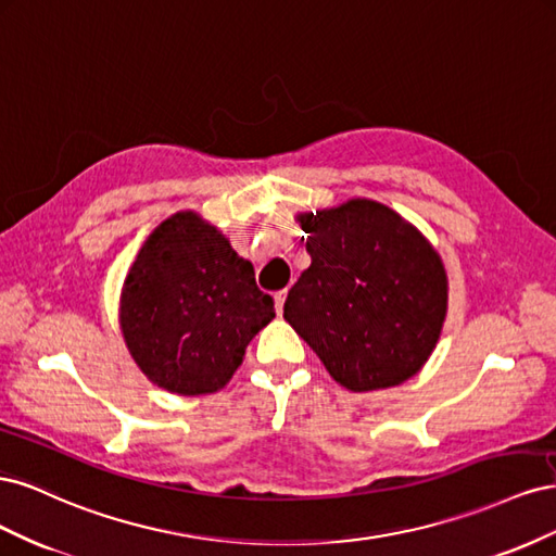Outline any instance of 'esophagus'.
Instances as JSON below:
<instances>
[{
    "mask_svg": "<svg viewBox=\"0 0 556 556\" xmlns=\"http://www.w3.org/2000/svg\"><path fill=\"white\" fill-rule=\"evenodd\" d=\"M276 313L280 315L282 313V306H285V299H288V290H280V292H276Z\"/></svg>",
    "mask_w": 556,
    "mask_h": 556,
    "instance_id": "34e87169",
    "label": "esophagus"
}]
</instances>
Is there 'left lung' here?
I'll list each match as a JSON object with an SVG mask.
<instances>
[{"label":"left lung","mask_w":556,"mask_h":556,"mask_svg":"<svg viewBox=\"0 0 556 556\" xmlns=\"http://www.w3.org/2000/svg\"><path fill=\"white\" fill-rule=\"evenodd\" d=\"M311 266L285 301L294 327L329 376L350 392L413 378L447 313L441 255L408 220L371 199L299 213Z\"/></svg>","instance_id":"obj_1"}]
</instances>
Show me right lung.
I'll use <instances>...</instances> for the list:
<instances>
[{"label":"right lung","instance_id":"right-lung-1","mask_svg":"<svg viewBox=\"0 0 556 556\" xmlns=\"http://www.w3.org/2000/svg\"><path fill=\"white\" fill-rule=\"evenodd\" d=\"M276 317L255 268L192 211L150 233L121 294V329L146 378L182 396L213 394Z\"/></svg>","mask_w":556,"mask_h":556}]
</instances>
